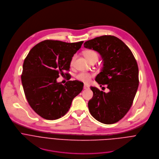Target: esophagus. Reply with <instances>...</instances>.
Returning a JSON list of instances; mask_svg holds the SVG:
<instances>
[{
    "label": "esophagus",
    "instance_id": "1",
    "mask_svg": "<svg viewBox=\"0 0 159 159\" xmlns=\"http://www.w3.org/2000/svg\"><path fill=\"white\" fill-rule=\"evenodd\" d=\"M84 89H89V86H88V85H84Z\"/></svg>",
    "mask_w": 159,
    "mask_h": 159
}]
</instances>
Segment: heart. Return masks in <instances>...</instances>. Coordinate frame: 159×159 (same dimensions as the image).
Returning <instances> with one entry per match:
<instances>
[{
  "mask_svg": "<svg viewBox=\"0 0 159 159\" xmlns=\"http://www.w3.org/2000/svg\"><path fill=\"white\" fill-rule=\"evenodd\" d=\"M84 55L85 56V57L86 58V59L89 61H90L92 60H96L98 61V58H99V55L98 54V53L94 50H86L84 52ZM76 58V55H74L72 58H71V60H70V65H72L74 63V61ZM93 75L90 74H88V73H85V72H82V73H80L78 75H76V79L80 81V82H82L85 84H88L90 82V80H91V78L93 77Z\"/></svg>",
  "mask_w": 159,
  "mask_h": 159,
  "instance_id": "1",
  "label": "heart"
}]
</instances>
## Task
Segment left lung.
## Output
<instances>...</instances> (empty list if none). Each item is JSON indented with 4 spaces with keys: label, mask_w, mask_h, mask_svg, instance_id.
Instances as JSON below:
<instances>
[{
    "label": "left lung",
    "mask_w": 159,
    "mask_h": 159,
    "mask_svg": "<svg viewBox=\"0 0 159 159\" xmlns=\"http://www.w3.org/2000/svg\"><path fill=\"white\" fill-rule=\"evenodd\" d=\"M85 48L93 49L101 56L103 67L96 76L99 84L107 85L106 93L90 87L93 98L88 102L91 115L104 124L121 120L130 109L139 87V67L131 51L121 39L104 35L87 41Z\"/></svg>",
    "instance_id": "left-lung-1"
}]
</instances>
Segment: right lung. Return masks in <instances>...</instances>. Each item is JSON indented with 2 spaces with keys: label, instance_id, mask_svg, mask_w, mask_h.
Returning <instances> with one entry per match:
<instances>
[{
  "label": "right lung",
  "instance_id": "1",
  "mask_svg": "<svg viewBox=\"0 0 159 159\" xmlns=\"http://www.w3.org/2000/svg\"><path fill=\"white\" fill-rule=\"evenodd\" d=\"M83 43L44 40L35 45L25 58L22 87L29 104L43 118L55 120L63 116L82 90L84 84L78 80L62 85L57 79L69 70L71 58Z\"/></svg>",
  "mask_w": 159,
  "mask_h": 159
}]
</instances>
